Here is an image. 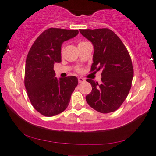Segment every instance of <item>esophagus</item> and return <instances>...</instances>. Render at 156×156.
I'll list each match as a JSON object with an SVG mask.
<instances>
[{"mask_svg": "<svg viewBox=\"0 0 156 156\" xmlns=\"http://www.w3.org/2000/svg\"><path fill=\"white\" fill-rule=\"evenodd\" d=\"M78 82L79 83H82L84 82V79L82 78V77H79L78 78Z\"/></svg>", "mask_w": 156, "mask_h": 156, "instance_id": "obj_1", "label": "esophagus"}]
</instances>
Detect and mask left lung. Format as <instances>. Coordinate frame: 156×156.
I'll return each mask as SVG.
<instances>
[{
    "label": "left lung",
    "mask_w": 156,
    "mask_h": 156,
    "mask_svg": "<svg viewBox=\"0 0 156 156\" xmlns=\"http://www.w3.org/2000/svg\"><path fill=\"white\" fill-rule=\"evenodd\" d=\"M92 42L94 52L91 72L102 70L101 82L87 81L92 90L87 95L89 106L103 114L118 109L129 94L133 76L132 61L126 48L115 33L108 28L80 30Z\"/></svg>",
    "instance_id": "1"
}]
</instances>
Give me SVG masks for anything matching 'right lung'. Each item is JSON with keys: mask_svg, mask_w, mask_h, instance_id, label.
Returning <instances> with one entry per match:
<instances>
[{"mask_svg": "<svg viewBox=\"0 0 156 156\" xmlns=\"http://www.w3.org/2000/svg\"><path fill=\"white\" fill-rule=\"evenodd\" d=\"M78 30L49 28L40 34L27 54L24 84L30 101L35 110L44 116L64 112L78 84L76 76L55 77V63L61 62V47L75 37Z\"/></svg>", "mask_w": 156, "mask_h": 156, "instance_id": "1", "label": "right lung"}]
</instances>
